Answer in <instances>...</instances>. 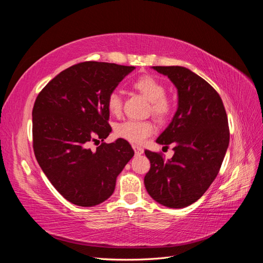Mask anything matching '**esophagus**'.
Masks as SVG:
<instances>
[{
    "instance_id": "34e87169",
    "label": "esophagus",
    "mask_w": 263,
    "mask_h": 263,
    "mask_svg": "<svg viewBox=\"0 0 263 263\" xmlns=\"http://www.w3.org/2000/svg\"><path fill=\"white\" fill-rule=\"evenodd\" d=\"M133 149L135 151V154H136L137 156H139V155L144 153V149H142L140 146H137V145H133Z\"/></svg>"
}]
</instances>
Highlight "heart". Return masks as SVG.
Listing matches in <instances>:
<instances>
[{"label": "heart", "mask_w": 263, "mask_h": 263, "mask_svg": "<svg viewBox=\"0 0 263 263\" xmlns=\"http://www.w3.org/2000/svg\"><path fill=\"white\" fill-rule=\"evenodd\" d=\"M133 87L150 101V110L156 117L164 119L172 110V104L165 98L164 85L151 76H141L133 82ZM106 107L112 115H119L123 108V99L117 91L108 94ZM155 133V125L150 121H126L115 127L116 136L132 144H141Z\"/></svg>", "instance_id": "heart-1"}]
</instances>
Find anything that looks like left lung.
<instances>
[{
	"instance_id": "1",
	"label": "left lung",
	"mask_w": 263,
	"mask_h": 263,
	"mask_svg": "<svg viewBox=\"0 0 263 263\" xmlns=\"http://www.w3.org/2000/svg\"><path fill=\"white\" fill-rule=\"evenodd\" d=\"M176 85L179 106L157 142L174 145L164 160L145 150L150 170L145 177L149 195L159 204L182 209L196 202L217 177L229 144L227 114L219 94L200 76L179 66L153 67Z\"/></svg>"
}]
</instances>
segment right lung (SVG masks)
<instances>
[{
    "instance_id": "1",
    "label": "right lung",
    "mask_w": 263,
    "mask_h": 263,
    "mask_svg": "<svg viewBox=\"0 0 263 263\" xmlns=\"http://www.w3.org/2000/svg\"><path fill=\"white\" fill-rule=\"evenodd\" d=\"M134 69L108 62L77 63L55 76L35 101V157L53 187L72 204L90 208L107 200L134 156L122 138L103 142L112 132L106 99ZM92 142L100 146L92 151Z\"/></svg>"
}]
</instances>
